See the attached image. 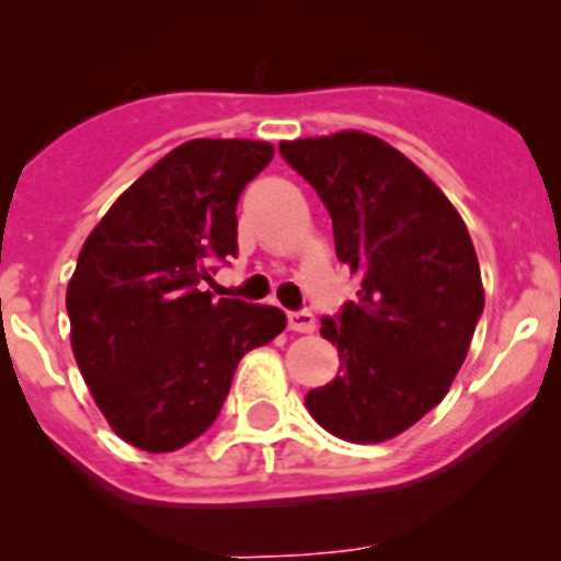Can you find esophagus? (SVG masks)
Listing matches in <instances>:
<instances>
[{
    "label": "esophagus",
    "mask_w": 561,
    "mask_h": 561,
    "mask_svg": "<svg viewBox=\"0 0 561 561\" xmlns=\"http://www.w3.org/2000/svg\"><path fill=\"white\" fill-rule=\"evenodd\" d=\"M287 322H290V331L298 333H312L314 331V314L309 309H298V312L287 314Z\"/></svg>",
    "instance_id": "esophagus-1"
}]
</instances>
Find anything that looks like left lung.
I'll use <instances>...</instances> for the list:
<instances>
[{"label":"left lung","mask_w":561,"mask_h":561,"mask_svg":"<svg viewBox=\"0 0 561 561\" xmlns=\"http://www.w3.org/2000/svg\"><path fill=\"white\" fill-rule=\"evenodd\" d=\"M333 222L358 301L322 317L336 380L307 393L312 417L347 443H382L432 412L467 358L483 282L467 225L415 162L364 133L279 144Z\"/></svg>","instance_id":"1"}]
</instances>
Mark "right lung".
Segmentation results:
<instances>
[{"label": "right lung", "instance_id": "right-lung-1", "mask_svg": "<svg viewBox=\"0 0 561 561\" xmlns=\"http://www.w3.org/2000/svg\"><path fill=\"white\" fill-rule=\"evenodd\" d=\"M271 157L263 140H186L107 208L78 254L72 353L135 448L168 454L201 437L239 360L285 331L282 309L206 290L217 263L239 254L236 206Z\"/></svg>", "mask_w": 561, "mask_h": 561}]
</instances>
